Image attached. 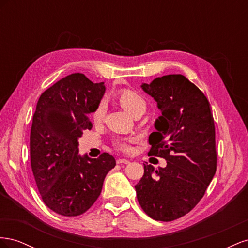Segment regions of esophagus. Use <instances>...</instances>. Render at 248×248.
<instances>
[{"label":"esophagus","mask_w":248,"mask_h":248,"mask_svg":"<svg viewBox=\"0 0 248 248\" xmlns=\"http://www.w3.org/2000/svg\"><path fill=\"white\" fill-rule=\"evenodd\" d=\"M117 163L118 164H127V163H129V160L128 159H125V158H119V159H117Z\"/></svg>","instance_id":"34e87169"}]
</instances>
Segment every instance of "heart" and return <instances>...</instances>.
I'll use <instances>...</instances> for the list:
<instances>
[{
    "label": "heart",
    "instance_id": "b5f03b06",
    "mask_svg": "<svg viewBox=\"0 0 248 248\" xmlns=\"http://www.w3.org/2000/svg\"><path fill=\"white\" fill-rule=\"evenodd\" d=\"M117 98L120 104L131 114L133 117H138L142 115L147 108V103L142 97L129 89H123L117 95ZM107 112V104L104 101H100L97 104L95 109L92 112V120L94 123H100L106 117ZM133 139L125 138V139H116L114 140V146L119 151L122 152H130L132 149Z\"/></svg>",
    "mask_w": 248,
    "mask_h": 248
}]
</instances>
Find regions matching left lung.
Segmentation results:
<instances>
[{"mask_svg":"<svg viewBox=\"0 0 248 248\" xmlns=\"http://www.w3.org/2000/svg\"><path fill=\"white\" fill-rule=\"evenodd\" d=\"M161 116L149 136V156L161 157L167 167L144 164L136 185L144 212L155 220L172 221L196 207L215 175V125L207 97L182 74H169L144 84Z\"/></svg>","mask_w":248,"mask_h":248,"instance_id":"8db88e82","label":"left lung"}]
</instances>
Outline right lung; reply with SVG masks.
I'll use <instances>...</instances> for the list:
<instances>
[{
    "label": "right lung",
    "mask_w": 248,
    "mask_h": 248,
    "mask_svg": "<svg viewBox=\"0 0 248 248\" xmlns=\"http://www.w3.org/2000/svg\"><path fill=\"white\" fill-rule=\"evenodd\" d=\"M82 73H72L44 91L37 102L30 136V156L41 199L63 216L87 212L99 198L104 178L116 160L108 153L98 158L78 155V141L92 129L88 114L104 93Z\"/></svg>",
    "instance_id": "add662e5"
}]
</instances>
